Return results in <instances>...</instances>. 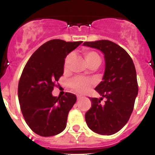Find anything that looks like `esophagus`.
<instances>
[{
  "mask_svg": "<svg viewBox=\"0 0 155 155\" xmlns=\"http://www.w3.org/2000/svg\"><path fill=\"white\" fill-rule=\"evenodd\" d=\"M81 98H82V96H80V95H78V96H77V99L78 100L81 99Z\"/></svg>",
  "mask_w": 155,
  "mask_h": 155,
  "instance_id": "esophagus-1",
  "label": "esophagus"
}]
</instances>
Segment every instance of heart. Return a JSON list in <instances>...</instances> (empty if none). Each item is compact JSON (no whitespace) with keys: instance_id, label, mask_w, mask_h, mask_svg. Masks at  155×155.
I'll list each match as a JSON object with an SVG mask.
<instances>
[{"instance_id":"b5f03b06","label":"heart","mask_w":155,"mask_h":155,"mask_svg":"<svg viewBox=\"0 0 155 155\" xmlns=\"http://www.w3.org/2000/svg\"><path fill=\"white\" fill-rule=\"evenodd\" d=\"M82 54L85 58L87 64H91L95 60H100V57L96 51L88 49H84L82 51ZM71 59V54H68L64 58V68L66 69L68 66L69 62ZM93 84V81L87 78H82L80 76H76L73 78L69 81V86L73 91L77 92V93H83L88 91L90 87Z\"/></svg>"}]
</instances>
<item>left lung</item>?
I'll use <instances>...</instances> for the list:
<instances>
[{"instance_id": "obj_1", "label": "left lung", "mask_w": 155, "mask_h": 155, "mask_svg": "<svg viewBox=\"0 0 155 155\" xmlns=\"http://www.w3.org/2000/svg\"><path fill=\"white\" fill-rule=\"evenodd\" d=\"M104 54L103 81L95 88L101 98H90L91 107L85 113L86 123L93 132L103 135L118 132L128 122L138 92L137 74L132 58L123 48L110 40L84 42ZM104 97L106 101L103 104Z\"/></svg>"}]
</instances>
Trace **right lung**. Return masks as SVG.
<instances>
[{
	"mask_svg": "<svg viewBox=\"0 0 155 155\" xmlns=\"http://www.w3.org/2000/svg\"><path fill=\"white\" fill-rule=\"evenodd\" d=\"M81 43L82 41L49 40L25 64L18 84V99L25 122L37 135L50 137L65 129L76 96L65 93L57 98L51 93L63 74L64 58Z\"/></svg>",
	"mask_w": 155,
	"mask_h": 155,
	"instance_id": "right-lung-1",
	"label": "right lung"
}]
</instances>
